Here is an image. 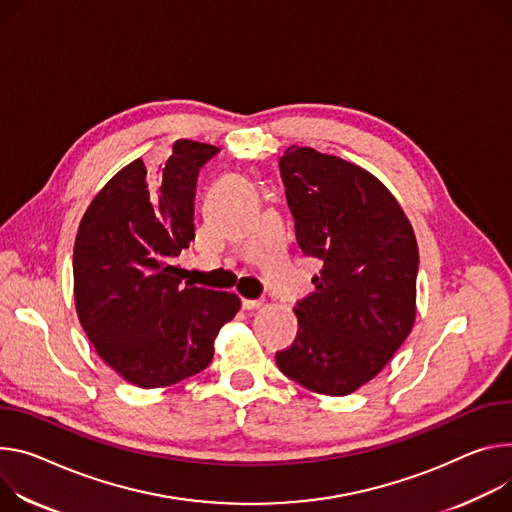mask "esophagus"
Segmentation results:
<instances>
[{
  "instance_id": "obj_1",
  "label": "esophagus",
  "mask_w": 512,
  "mask_h": 512,
  "mask_svg": "<svg viewBox=\"0 0 512 512\" xmlns=\"http://www.w3.org/2000/svg\"><path fill=\"white\" fill-rule=\"evenodd\" d=\"M259 306H263V300H251V298H243V308H245V310H255V308H259Z\"/></svg>"
}]
</instances>
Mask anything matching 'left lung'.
<instances>
[{"label":"left lung","instance_id":"left-lung-1","mask_svg":"<svg viewBox=\"0 0 512 512\" xmlns=\"http://www.w3.org/2000/svg\"><path fill=\"white\" fill-rule=\"evenodd\" d=\"M280 171L298 245L322 269L294 308V343L275 361L316 394L347 396L380 374L414 327V230L386 185L355 163L290 147Z\"/></svg>","mask_w":512,"mask_h":512}]
</instances>
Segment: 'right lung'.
Wrapping results in <instances>:
<instances>
[{"label": "right lung", "mask_w": 512, "mask_h": 512, "mask_svg": "<svg viewBox=\"0 0 512 512\" xmlns=\"http://www.w3.org/2000/svg\"><path fill=\"white\" fill-rule=\"evenodd\" d=\"M218 147L179 138L155 175L143 159L120 169L87 206L73 249V294L98 355L138 388L200 374L241 298L196 288L175 263L194 241L200 167Z\"/></svg>", "instance_id": "1"}]
</instances>
